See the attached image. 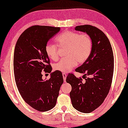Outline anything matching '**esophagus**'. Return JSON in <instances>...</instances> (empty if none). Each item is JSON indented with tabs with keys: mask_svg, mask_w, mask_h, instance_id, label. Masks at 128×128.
Instances as JSON below:
<instances>
[{
	"mask_svg": "<svg viewBox=\"0 0 128 128\" xmlns=\"http://www.w3.org/2000/svg\"><path fill=\"white\" fill-rule=\"evenodd\" d=\"M62 77H63V80H64V82L66 81V74L65 73H62Z\"/></svg>",
	"mask_w": 128,
	"mask_h": 128,
	"instance_id": "34e87169",
	"label": "esophagus"
}]
</instances>
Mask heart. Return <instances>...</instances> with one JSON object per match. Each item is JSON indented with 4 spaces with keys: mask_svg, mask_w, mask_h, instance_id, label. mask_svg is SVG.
I'll return each instance as SVG.
<instances>
[{
    "mask_svg": "<svg viewBox=\"0 0 128 128\" xmlns=\"http://www.w3.org/2000/svg\"><path fill=\"white\" fill-rule=\"evenodd\" d=\"M56 41L60 47L68 48L66 59H62L54 64L57 71L66 72L76 66L84 63L89 58L92 50V40L87 34L66 31L59 35ZM45 53L48 58L56 60L58 57V46L48 42L45 46Z\"/></svg>",
    "mask_w": 128,
    "mask_h": 128,
    "instance_id": "heart-1",
    "label": "heart"
}]
</instances>
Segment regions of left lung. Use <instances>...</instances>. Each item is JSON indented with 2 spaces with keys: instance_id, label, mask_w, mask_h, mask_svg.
<instances>
[{
  "instance_id": "left-lung-1",
  "label": "left lung",
  "mask_w": 128,
  "mask_h": 128,
  "mask_svg": "<svg viewBox=\"0 0 128 128\" xmlns=\"http://www.w3.org/2000/svg\"><path fill=\"white\" fill-rule=\"evenodd\" d=\"M75 30L90 37L92 50L88 60L75 70L84 74V80L70 74L66 82L71 85L70 95L74 108L80 112L89 113L99 107L109 92L114 72V56L108 39L99 29L84 25L77 26Z\"/></svg>"
}]
</instances>
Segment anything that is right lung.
I'll list each match as a JSON object with an SVG mask.
<instances>
[{"label": "right lung", "instance_id": "add662e5", "mask_svg": "<svg viewBox=\"0 0 128 128\" xmlns=\"http://www.w3.org/2000/svg\"><path fill=\"white\" fill-rule=\"evenodd\" d=\"M60 28L35 26L20 35L14 52V74L21 97L30 107L46 111L56 106L63 84L62 72H51L49 80L42 79V71L51 72L52 68L45 53V46Z\"/></svg>", "mask_w": 128, "mask_h": 128}]
</instances>
